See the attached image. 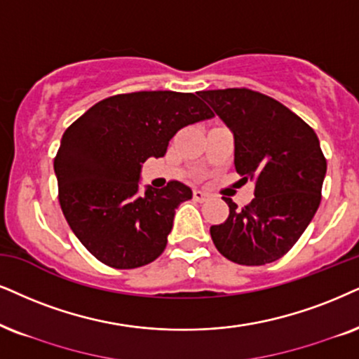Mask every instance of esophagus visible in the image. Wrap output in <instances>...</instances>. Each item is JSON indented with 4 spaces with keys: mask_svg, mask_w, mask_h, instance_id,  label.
I'll return each instance as SVG.
<instances>
[{
    "mask_svg": "<svg viewBox=\"0 0 359 359\" xmlns=\"http://www.w3.org/2000/svg\"><path fill=\"white\" fill-rule=\"evenodd\" d=\"M208 197H210V195L205 194V192H202V190H194V198L197 202H205Z\"/></svg>",
    "mask_w": 359,
    "mask_h": 359,
    "instance_id": "obj_1",
    "label": "esophagus"
}]
</instances>
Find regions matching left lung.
Instances as JSON below:
<instances>
[{
	"instance_id": "obj_1",
	"label": "left lung",
	"mask_w": 359,
	"mask_h": 359,
	"mask_svg": "<svg viewBox=\"0 0 359 359\" xmlns=\"http://www.w3.org/2000/svg\"><path fill=\"white\" fill-rule=\"evenodd\" d=\"M215 114L232 130L235 169L255 180V198L210 226L217 250L238 265L278 260L297 243L321 201L326 158L315 130L294 112L257 90H202Z\"/></svg>"
}]
</instances>
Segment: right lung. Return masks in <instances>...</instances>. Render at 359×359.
Wrapping results in <instances>:
<instances>
[{
  "mask_svg": "<svg viewBox=\"0 0 359 359\" xmlns=\"http://www.w3.org/2000/svg\"><path fill=\"white\" fill-rule=\"evenodd\" d=\"M210 117L192 93L140 90L104 99L67 127L54 158L59 203L99 262L129 270L164 252L175 208L192 190L172 180L140 192V169L149 157L165 156L177 130Z\"/></svg>",
  "mask_w": 359,
  "mask_h": 359,
  "instance_id": "1",
  "label": "right lung"
}]
</instances>
